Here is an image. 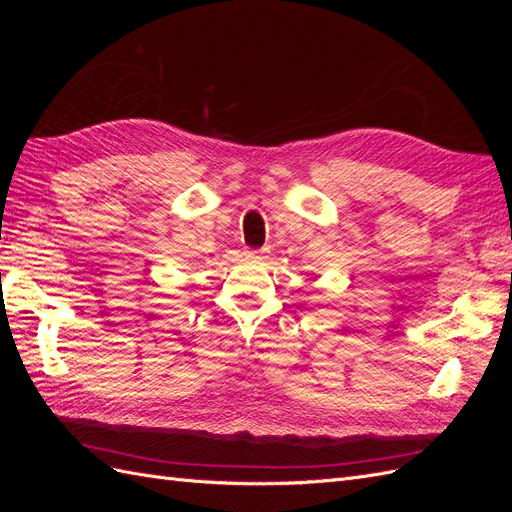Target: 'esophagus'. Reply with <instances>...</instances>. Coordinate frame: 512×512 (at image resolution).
<instances>
[{
	"label": "esophagus",
	"mask_w": 512,
	"mask_h": 512,
	"mask_svg": "<svg viewBox=\"0 0 512 512\" xmlns=\"http://www.w3.org/2000/svg\"><path fill=\"white\" fill-rule=\"evenodd\" d=\"M245 254L250 256V258H262V256H265V252H262V250H247Z\"/></svg>",
	"instance_id": "esophagus-1"
}]
</instances>
